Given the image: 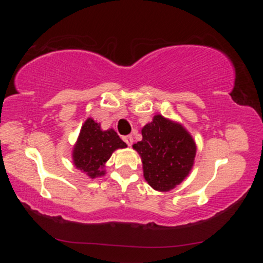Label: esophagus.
<instances>
[{"label": "esophagus", "mask_w": 263, "mask_h": 263, "mask_svg": "<svg viewBox=\"0 0 263 263\" xmlns=\"http://www.w3.org/2000/svg\"><path fill=\"white\" fill-rule=\"evenodd\" d=\"M123 140L126 142V144L128 145V146H131L132 144H133V137L132 136H125V137H123Z\"/></svg>", "instance_id": "obj_1"}]
</instances>
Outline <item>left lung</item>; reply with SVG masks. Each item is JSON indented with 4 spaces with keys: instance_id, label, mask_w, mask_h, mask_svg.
I'll list each match as a JSON object with an SVG mask.
<instances>
[{
    "instance_id": "obj_1",
    "label": "left lung",
    "mask_w": 263,
    "mask_h": 263,
    "mask_svg": "<svg viewBox=\"0 0 263 263\" xmlns=\"http://www.w3.org/2000/svg\"><path fill=\"white\" fill-rule=\"evenodd\" d=\"M133 145L142 160L145 180L153 189L168 191L189 174L196 155L193 138L180 124L157 115Z\"/></svg>"
}]
</instances>
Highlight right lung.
<instances>
[{
  "label": "right lung",
  "instance_id": "right-lung-1",
  "mask_svg": "<svg viewBox=\"0 0 263 263\" xmlns=\"http://www.w3.org/2000/svg\"><path fill=\"white\" fill-rule=\"evenodd\" d=\"M124 147H126V144L112 128L102 131L100 124L88 118L74 146L73 161L75 167L94 179L104 175L102 169L114 151Z\"/></svg>",
  "mask_w": 263,
  "mask_h": 263
}]
</instances>
